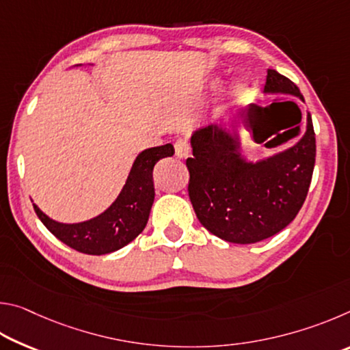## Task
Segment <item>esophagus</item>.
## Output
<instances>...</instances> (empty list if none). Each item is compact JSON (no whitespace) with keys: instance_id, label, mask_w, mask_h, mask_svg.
Returning <instances> with one entry per match:
<instances>
[{"instance_id":"obj_1","label":"esophagus","mask_w":350,"mask_h":350,"mask_svg":"<svg viewBox=\"0 0 350 350\" xmlns=\"http://www.w3.org/2000/svg\"><path fill=\"white\" fill-rule=\"evenodd\" d=\"M174 150H176V156L179 159H187L189 156V151H191V148H189L188 142L179 139L174 144Z\"/></svg>"}]
</instances>
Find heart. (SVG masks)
I'll list each match as a JSON object with an SVG mask.
<instances>
[{
  "instance_id": "b5f03b06",
  "label": "heart",
  "mask_w": 350,
  "mask_h": 350,
  "mask_svg": "<svg viewBox=\"0 0 350 350\" xmlns=\"http://www.w3.org/2000/svg\"><path fill=\"white\" fill-rule=\"evenodd\" d=\"M222 79H215L210 81V91L216 92L222 88ZM247 97V88L245 85H242V83H233L232 86L228 88L227 92H225V97H224V105L225 108H233V106H238L242 102H244Z\"/></svg>"
}]
</instances>
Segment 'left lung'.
Wrapping results in <instances>:
<instances>
[{
    "instance_id": "left-lung-1",
    "label": "left lung",
    "mask_w": 350,
    "mask_h": 350,
    "mask_svg": "<svg viewBox=\"0 0 350 350\" xmlns=\"http://www.w3.org/2000/svg\"><path fill=\"white\" fill-rule=\"evenodd\" d=\"M264 94L304 102L298 86L275 69L267 70ZM191 148L189 199L200 224L217 238L233 244L264 241L286 228L303 206L317 154L310 112L303 137L259 161L244 156L238 131L217 125L193 131Z\"/></svg>"
}]
</instances>
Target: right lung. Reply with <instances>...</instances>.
<instances>
[{
  "mask_svg": "<svg viewBox=\"0 0 350 350\" xmlns=\"http://www.w3.org/2000/svg\"><path fill=\"white\" fill-rule=\"evenodd\" d=\"M171 144L142 151L114 202L98 216L83 222L64 224L51 219L33 204L44 227L68 247L86 254H106L125 247L144 232L154 202L152 170L161 159L171 157Z\"/></svg>",
  "mask_w": 350,
  "mask_h": 350,
  "instance_id": "obj_1",
  "label": "right lung"
}]
</instances>
